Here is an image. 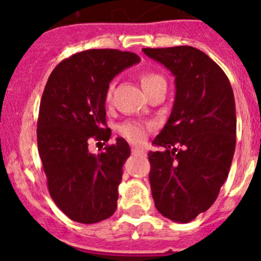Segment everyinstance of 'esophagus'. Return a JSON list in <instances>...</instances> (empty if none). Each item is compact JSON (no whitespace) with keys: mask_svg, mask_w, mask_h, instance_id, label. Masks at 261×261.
<instances>
[{"mask_svg":"<svg viewBox=\"0 0 261 261\" xmlns=\"http://www.w3.org/2000/svg\"><path fill=\"white\" fill-rule=\"evenodd\" d=\"M131 151H133V153H146V149L140 148V147H133Z\"/></svg>","mask_w":261,"mask_h":261,"instance_id":"1","label":"esophagus"}]
</instances>
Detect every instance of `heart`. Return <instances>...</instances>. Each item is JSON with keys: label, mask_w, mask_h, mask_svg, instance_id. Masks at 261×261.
I'll return each instance as SVG.
<instances>
[{"label": "heart", "mask_w": 261, "mask_h": 261, "mask_svg": "<svg viewBox=\"0 0 261 261\" xmlns=\"http://www.w3.org/2000/svg\"><path fill=\"white\" fill-rule=\"evenodd\" d=\"M164 80L162 76H159L156 73H143L140 76V83H142V87L143 89H148L151 85H153L158 81ZM112 93H113V85L108 88L105 94L106 102L110 101L112 98ZM152 126L148 123H143V122H138V121H127L122 123L119 127H118V131L121 134L124 139H127L128 142L135 144H139L142 142L146 140V138L148 137V133L151 131Z\"/></svg>", "instance_id": "heart-1"}]
</instances>
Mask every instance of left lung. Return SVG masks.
Listing matches in <instances>:
<instances>
[{
    "label": "left lung",
    "instance_id": "obj_1",
    "mask_svg": "<svg viewBox=\"0 0 261 261\" xmlns=\"http://www.w3.org/2000/svg\"><path fill=\"white\" fill-rule=\"evenodd\" d=\"M173 73L171 117L149 151V184L158 212L174 222L193 221L215 202L237 143L232 88L222 68L190 46L143 48Z\"/></svg>",
    "mask_w": 261,
    "mask_h": 261
}]
</instances>
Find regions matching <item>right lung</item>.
I'll list each match as a JSON object with an SVG mask.
<instances>
[{
	"instance_id": "1",
	"label": "right lung",
	"mask_w": 261,
	"mask_h": 261,
	"mask_svg": "<svg viewBox=\"0 0 261 261\" xmlns=\"http://www.w3.org/2000/svg\"><path fill=\"white\" fill-rule=\"evenodd\" d=\"M140 62L119 49H87L59 63L49 74L39 106L38 151L49 196L72 221L97 223L117 209L122 167L130 156L123 138L99 153L90 140L108 142L105 94L113 77Z\"/></svg>"
}]
</instances>
